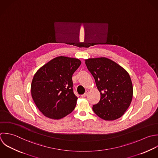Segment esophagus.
<instances>
[{"instance_id": "1", "label": "esophagus", "mask_w": 158, "mask_h": 158, "mask_svg": "<svg viewBox=\"0 0 158 158\" xmlns=\"http://www.w3.org/2000/svg\"><path fill=\"white\" fill-rule=\"evenodd\" d=\"M88 94H89V90H86L85 93L84 94L82 95L81 96H82V97H86V96L88 95Z\"/></svg>"}]
</instances>
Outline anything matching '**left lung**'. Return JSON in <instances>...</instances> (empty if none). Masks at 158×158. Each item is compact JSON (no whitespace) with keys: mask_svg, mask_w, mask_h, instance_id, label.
<instances>
[{"mask_svg":"<svg viewBox=\"0 0 158 158\" xmlns=\"http://www.w3.org/2000/svg\"><path fill=\"white\" fill-rule=\"evenodd\" d=\"M94 76L101 98L93 105V111L105 121L121 118L129 107L133 97V86L129 73L113 60L100 57L85 60Z\"/></svg>","mask_w":158,"mask_h":158,"instance_id":"8db88e82","label":"left lung"}]
</instances>
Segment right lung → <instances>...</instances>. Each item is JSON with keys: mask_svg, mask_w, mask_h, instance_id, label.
<instances>
[{"mask_svg": "<svg viewBox=\"0 0 158 158\" xmlns=\"http://www.w3.org/2000/svg\"><path fill=\"white\" fill-rule=\"evenodd\" d=\"M81 64L77 58L60 56L35 73L31 83V95L45 116L60 119L74 110L77 98L73 92L72 76Z\"/></svg>", "mask_w": 158, "mask_h": 158, "instance_id": "obj_1", "label": "right lung"}]
</instances>
